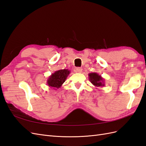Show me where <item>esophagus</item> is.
I'll list each match as a JSON object with an SVG mask.
<instances>
[{
	"label": "esophagus",
	"mask_w": 146,
	"mask_h": 146,
	"mask_svg": "<svg viewBox=\"0 0 146 146\" xmlns=\"http://www.w3.org/2000/svg\"><path fill=\"white\" fill-rule=\"evenodd\" d=\"M76 72L78 73H81L82 72V68H77L76 69Z\"/></svg>",
	"instance_id": "34e87169"
}]
</instances>
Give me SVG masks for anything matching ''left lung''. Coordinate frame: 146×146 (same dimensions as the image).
I'll return each instance as SVG.
<instances>
[{
	"mask_svg": "<svg viewBox=\"0 0 146 146\" xmlns=\"http://www.w3.org/2000/svg\"><path fill=\"white\" fill-rule=\"evenodd\" d=\"M88 77H89V80L90 82L96 87L105 86V80L104 78L98 73H90L88 74Z\"/></svg>",
	"mask_w": 146,
	"mask_h": 146,
	"instance_id": "obj_1",
	"label": "left lung"
}]
</instances>
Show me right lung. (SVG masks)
<instances>
[{
  "mask_svg": "<svg viewBox=\"0 0 146 146\" xmlns=\"http://www.w3.org/2000/svg\"><path fill=\"white\" fill-rule=\"evenodd\" d=\"M70 71L69 69H60L56 70L48 77L47 84L49 87L54 88V90H56L60 88L63 83L66 81Z\"/></svg>",
  "mask_w": 146,
  "mask_h": 146,
  "instance_id": "right-lung-1",
  "label": "right lung"
}]
</instances>
